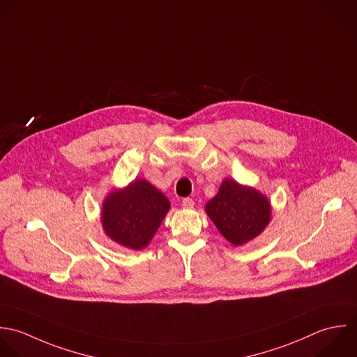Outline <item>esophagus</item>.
<instances>
[{
  "instance_id": "34e87169",
  "label": "esophagus",
  "mask_w": 357,
  "mask_h": 357,
  "mask_svg": "<svg viewBox=\"0 0 357 357\" xmlns=\"http://www.w3.org/2000/svg\"><path fill=\"white\" fill-rule=\"evenodd\" d=\"M182 207H183V208H186V210L193 208V207H195V202H193V199H190V197L183 199V200H182Z\"/></svg>"
}]
</instances>
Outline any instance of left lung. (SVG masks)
Returning a JSON list of instances; mask_svg holds the SVG:
<instances>
[{
  "mask_svg": "<svg viewBox=\"0 0 357 357\" xmlns=\"http://www.w3.org/2000/svg\"><path fill=\"white\" fill-rule=\"evenodd\" d=\"M206 213L229 243L242 246L267 228L271 203L256 188L225 178L218 193L206 204Z\"/></svg>",
  "mask_w": 357,
  "mask_h": 357,
  "instance_id": "obj_1",
  "label": "left lung"
}]
</instances>
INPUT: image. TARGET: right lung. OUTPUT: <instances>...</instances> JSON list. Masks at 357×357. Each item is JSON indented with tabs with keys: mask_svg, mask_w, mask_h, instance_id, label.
<instances>
[{
	"mask_svg": "<svg viewBox=\"0 0 357 357\" xmlns=\"http://www.w3.org/2000/svg\"><path fill=\"white\" fill-rule=\"evenodd\" d=\"M167 196L149 181L137 178L107 195L101 208L104 234L118 245L144 249L169 211Z\"/></svg>",
	"mask_w": 357,
	"mask_h": 357,
	"instance_id": "add662e5",
	"label": "right lung"
}]
</instances>
